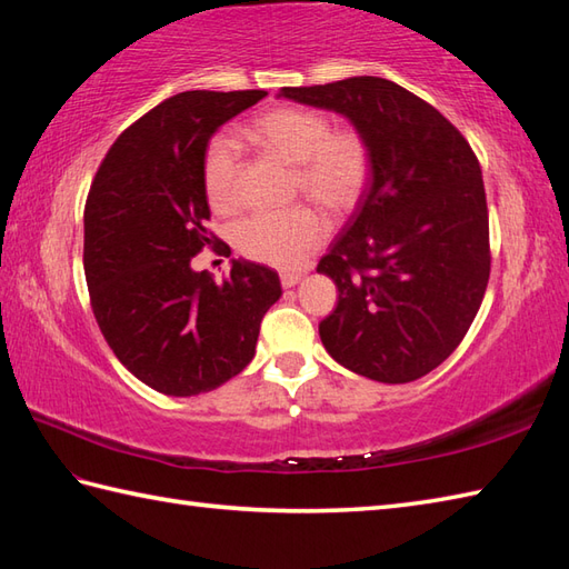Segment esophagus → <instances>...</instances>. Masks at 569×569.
Returning <instances> with one entry per match:
<instances>
[{"mask_svg":"<svg viewBox=\"0 0 569 569\" xmlns=\"http://www.w3.org/2000/svg\"><path fill=\"white\" fill-rule=\"evenodd\" d=\"M300 278H303V273H300V271H281V286L291 288L300 281Z\"/></svg>","mask_w":569,"mask_h":569,"instance_id":"obj_1","label":"esophagus"}]
</instances>
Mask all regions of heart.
<instances>
[{"label":"heart","instance_id":"obj_1","mask_svg":"<svg viewBox=\"0 0 569 569\" xmlns=\"http://www.w3.org/2000/svg\"><path fill=\"white\" fill-rule=\"evenodd\" d=\"M244 137L273 159L293 166V192L308 196L335 217L352 212L365 196L373 153L365 131L332 129V119L310 107L278 104L244 124ZM204 196L217 212L234 210L241 198V159L237 143L214 134L200 156ZM328 237L325 217L310 204L281 212H253L232 229L234 247L247 259L293 269Z\"/></svg>","mask_w":569,"mask_h":569}]
</instances>
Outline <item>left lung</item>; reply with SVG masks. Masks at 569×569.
<instances>
[{
  "label": "left lung",
  "mask_w": 569,
  "mask_h": 569,
  "mask_svg": "<svg viewBox=\"0 0 569 569\" xmlns=\"http://www.w3.org/2000/svg\"><path fill=\"white\" fill-rule=\"evenodd\" d=\"M281 94L349 117L373 153L367 192L318 263L340 293L320 322L325 349L373 381L426 377L465 340L489 283L475 151L450 119L391 80L359 76Z\"/></svg>",
  "instance_id": "8db88e82"
}]
</instances>
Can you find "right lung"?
<instances>
[{
    "label": "right lung",
    "instance_id": "obj_1",
    "mask_svg": "<svg viewBox=\"0 0 569 569\" xmlns=\"http://www.w3.org/2000/svg\"><path fill=\"white\" fill-rule=\"evenodd\" d=\"M263 90H192L137 119L107 151L84 202V278L114 357L151 389L198 396L257 352L261 320L281 281L269 266L232 261L222 283L192 271L210 229L200 178L204 143Z\"/></svg>",
    "mask_w": 569,
    "mask_h": 569
}]
</instances>
